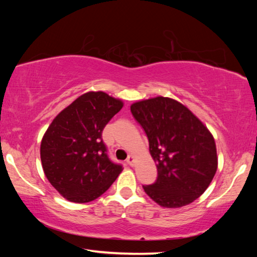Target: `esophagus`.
<instances>
[{
  "mask_svg": "<svg viewBox=\"0 0 257 257\" xmlns=\"http://www.w3.org/2000/svg\"><path fill=\"white\" fill-rule=\"evenodd\" d=\"M135 162H136V158H135V156H133V155H129L128 156V159H127V163L129 166H134L135 165Z\"/></svg>",
  "mask_w": 257,
  "mask_h": 257,
  "instance_id": "1",
  "label": "esophagus"
}]
</instances>
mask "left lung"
Returning <instances> with one entry per match:
<instances>
[{"label": "left lung", "instance_id": "8db88e82", "mask_svg": "<svg viewBox=\"0 0 257 257\" xmlns=\"http://www.w3.org/2000/svg\"><path fill=\"white\" fill-rule=\"evenodd\" d=\"M149 140L158 177L144 185L160 206L176 209L204 193L217 169L214 138L206 125L176 99L158 96L130 106Z\"/></svg>", "mask_w": 257, "mask_h": 257}]
</instances>
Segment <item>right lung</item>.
<instances>
[{"instance_id": "add662e5", "label": "right lung", "mask_w": 257, "mask_h": 257, "mask_svg": "<svg viewBox=\"0 0 257 257\" xmlns=\"http://www.w3.org/2000/svg\"><path fill=\"white\" fill-rule=\"evenodd\" d=\"M122 106V100L106 92L88 91L63 109L43 136V170L66 200L94 201L122 171L108 158L101 138L105 125Z\"/></svg>"}]
</instances>
